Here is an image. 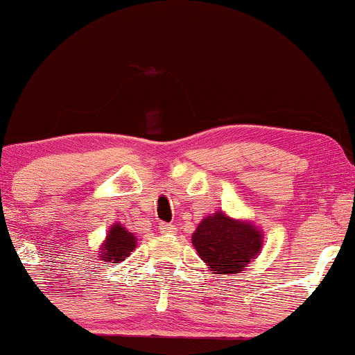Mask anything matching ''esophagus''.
I'll list each match as a JSON object with an SVG mask.
<instances>
[{"instance_id":"esophagus-1","label":"esophagus","mask_w":355,"mask_h":355,"mask_svg":"<svg viewBox=\"0 0 355 355\" xmlns=\"http://www.w3.org/2000/svg\"><path fill=\"white\" fill-rule=\"evenodd\" d=\"M159 231H161L162 234H173L176 233V226L167 225V223H161V225H159Z\"/></svg>"}]
</instances>
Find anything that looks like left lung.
<instances>
[{
    "instance_id": "1",
    "label": "left lung",
    "mask_w": 355,
    "mask_h": 355,
    "mask_svg": "<svg viewBox=\"0 0 355 355\" xmlns=\"http://www.w3.org/2000/svg\"><path fill=\"white\" fill-rule=\"evenodd\" d=\"M193 246L213 273L236 275L261 252L263 234L253 223L233 220L218 211L199 223Z\"/></svg>"
}]
</instances>
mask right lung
<instances>
[{
	"mask_svg": "<svg viewBox=\"0 0 355 355\" xmlns=\"http://www.w3.org/2000/svg\"><path fill=\"white\" fill-rule=\"evenodd\" d=\"M137 246V240L130 231H127L121 223H115L109 230L105 241L101 246V258L105 263H117L122 261L125 257H129L130 252Z\"/></svg>",
	"mask_w": 355,
	"mask_h": 355,
	"instance_id": "1",
	"label": "right lung"
}]
</instances>
